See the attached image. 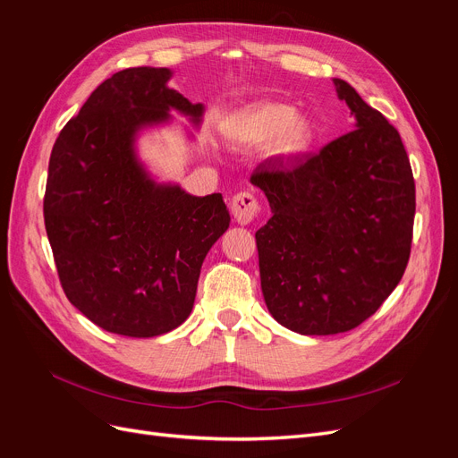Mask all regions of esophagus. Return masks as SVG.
I'll use <instances>...</instances> for the list:
<instances>
[{
    "mask_svg": "<svg viewBox=\"0 0 458 458\" xmlns=\"http://www.w3.org/2000/svg\"><path fill=\"white\" fill-rule=\"evenodd\" d=\"M258 210H259L258 200L252 192H248V191L237 192V195H234L231 200V214H233L234 221L241 225L250 224V221L256 217Z\"/></svg>",
    "mask_w": 458,
    "mask_h": 458,
    "instance_id": "1",
    "label": "esophagus"
}]
</instances>
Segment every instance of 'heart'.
Masks as SVG:
<instances>
[{
    "instance_id": "b5f03b06",
    "label": "heart",
    "mask_w": 458,
    "mask_h": 458,
    "mask_svg": "<svg viewBox=\"0 0 458 458\" xmlns=\"http://www.w3.org/2000/svg\"><path fill=\"white\" fill-rule=\"evenodd\" d=\"M234 143L259 147L267 143V157L293 160L311 148L315 141V123L286 103L263 101L242 108L225 128Z\"/></svg>"
}]
</instances>
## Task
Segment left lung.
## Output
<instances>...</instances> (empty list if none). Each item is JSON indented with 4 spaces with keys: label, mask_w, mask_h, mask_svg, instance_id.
Instances as JSON below:
<instances>
[{
    "label": "left lung",
    "mask_w": 458,
    "mask_h": 458,
    "mask_svg": "<svg viewBox=\"0 0 458 458\" xmlns=\"http://www.w3.org/2000/svg\"><path fill=\"white\" fill-rule=\"evenodd\" d=\"M355 130L317 155L267 158L250 182L269 200L256 231L261 293L283 327L308 336L361 325L405 273L414 179L397 130L335 78Z\"/></svg>",
    "instance_id": "left-lung-1"
}]
</instances>
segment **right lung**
I'll return each mask as SVG.
<instances>
[{
  "label": "right lung",
  "mask_w": 458,
  "mask_h": 458,
  "mask_svg": "<svg viewBox=\"0 0 458 458\" xmlns=\"http://www.w3.org/2000/svg\"><path fill=\"white\" fill-rule=\"evenodd\" d=\"M170 68L105 80L53 145L44 219L66 298L114 335L152 338L191 315L202 261L229 227L219 192L158 183L137 157L140 131L177 110L199 126L204 105L168 88Z\"/></svg>",
  "instance_id": "obj_1"
}]
</instances>
